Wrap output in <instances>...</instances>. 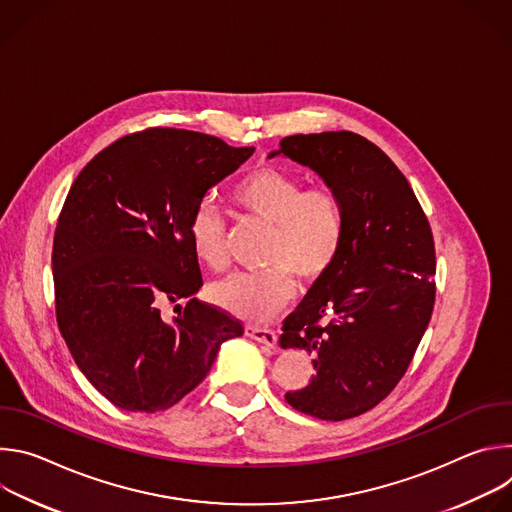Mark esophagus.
Returning a JSON list of instances; mask_svg holds the SVG:
<instances>
[{
	"label": "esophagus",
	"mask_w": 512,
	"mask_h": 512,
	"mask_svg": "<svg viewBox=\"0 0 512 512\" xmlns=\"http://www.w3.org/2000/svg\"><path fill=\"white\" fill-rule=\"evenodd\" d=\"M245 334H247L249 338H253V340H257V342L265 344V346H275V342H277L275 332H273V330H269V328L247 326V328H245Z\"/></svg>",
	"instance_id": "obj_1"
}]
</instances>
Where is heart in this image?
I'll use <instances>...</instances> for the list:
<instances>
[{"mask_svg":"<svg viewBox=\"0 0 512 512\" xmlns=\"http://www.w3.org/2000/svg\"><path fill=\"white\" fill-rule=\"evenodd\" d=\"M229 198L241 216L271 227L261 271L237 273L212 287V300L247 322H267L296 296V279L322 281L344 245V210L328 186L306 182L279 166H257L243 174ZM188 237L200 263L214 271L227 267L225 223L208 204L190 216Z\"/></svg>","mask_w":512,"mask_h":512,"instance_id":"heart-1","label":"heart"}]
</instances>
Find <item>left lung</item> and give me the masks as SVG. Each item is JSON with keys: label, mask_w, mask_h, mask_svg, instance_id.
I'll return each instance as SVG.
<instances>
[{"label": "left lung", "mask_w": 512, "mask_h": 512, "mask_svg": "<svg viewBox=\"0 0 512 512\" xmlns=\"http://www.w3.org/2000/svg\"><path fill=\"white\" fill-rule=\"evenodd\" d=\"M312 168L344 210L332 271L283 322L281 348H304L316 375L285 401L342 421L377 407L403 379L435 302V247L407 178L373 141L352 131L289 135L279 150Z\"/></svg>", "instance_id": "left-lung-1"}]
</instances>
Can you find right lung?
<instances>
[{"label":"right lung","mask_w":512,"mask_h":512,"mask_svg":"<svg viewBox=\"0 0 512 512\" xmlns=\"http://www.w3.org/2000/svg\"><path fill=\"white\" fill-rule=\"evenodd\" d=\"M253 152L150 127L111 143L72 182L52 247L56 322L113 405L170 409L204 381L221 344L243 334L237 318L194 298L202 275L188 225L206 190ZM166 303L181 310L172 323Z\"/></svg>","instance_id":"add662e5"}]
</instances>
